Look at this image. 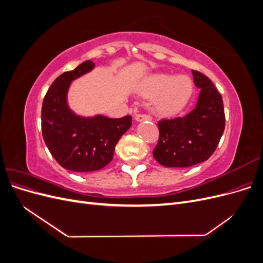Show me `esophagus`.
I'll use <instances>...</instances> for the list:
<instances>
[{
  "label": "esophagus",
  "mask_w": 263,
  "mask_h": 263,
  "mask_svg": "<svg viewBox=\"0 0 263 263\" xmlns=\"http://www.w3.org/2000/svg\"><path fill=\"white\" fill-rule=\"evenodd\" d=\"M135 119H136L137 122H142V121H151L153 119V117H151L150 115L148 114H136V116H135Z\"/></svg>",
  "instance_id": "34e87169"
}]
</instances>
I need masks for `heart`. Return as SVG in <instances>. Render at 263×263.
<instances>
[{"mask_svg":"<svg viewBox=\"0 0 263 263\" xmlns=\"http://www.w3.org/2000/svg\"><path fill=\"white\" fill-rule=\"evenodd\" d=\"M141 93L148 98H157V107L163 114H176L184 107L193 93V83L185 76L174 77L160 73L150 77L142 83Z\"/></svg>","mask_w":263,"mask_h":263,"instance_id":"b5f03b06","label":"heart"}]
</instances>
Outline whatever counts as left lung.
Segmentation results:
<instances>
[{
  "instance_id": "1",
  "label": "left lung",
  "mask_w": 263,
  "mask_h": 263,
  "mask_svg": "<svg viewBox=\"0 0 263 263\" xmlns=\"http://www.w3.org/2000/svg\"><path fill=\"white\" fill-rule=\"evenodd\" d=\"M192 74L195 86L201 89L195 108L183 117L158 123L159 140L153 154L168 168H187L208 160L225 129L220 93L203 73L192 70Z\"/></svg>"
}]
</instances>
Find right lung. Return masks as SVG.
<instances>
[{"label":"right lung","instance_id":"right-lung-1","mask_svg":"<svg viewBox=\"0 0 263 263\" xmlns=\"http://www.w3.org/2000/svg\"><path fill=\"white\" fill-rule=\"evenodd\" d=\"M95 67L84 61L74 70L59 76L47 91L42 107V130L47 148L62 168L93 172L112 161L119 138L130 128L132 116H80L68 104L71 82Z\"/></svg>","mask_w":263,"mask_h":263}]
</instances>
